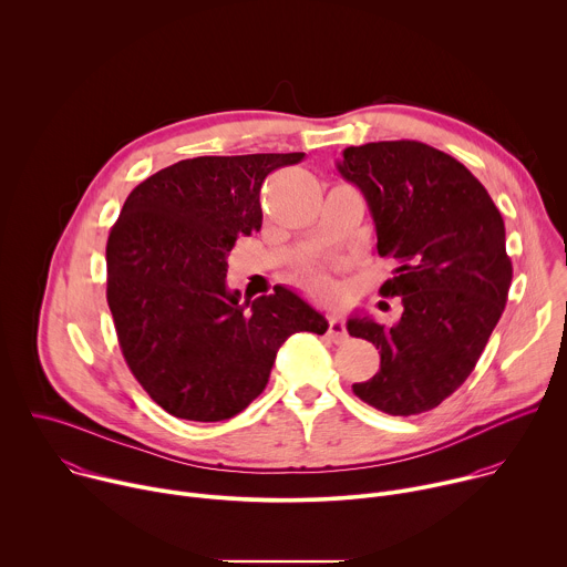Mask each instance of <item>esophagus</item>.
Masks as SVG:
<instances>
[{
	"label": "esophagus",
	"mask_w": 567,
	"mask_h": 567,
	"mask_svg": "<svg viewBox=\"0 0 567 567\" xmlns=\"http://www.w3.org/2000/svg\"><path fill=\"white\" fill-rule=\"evenodd\" d=\"M332 341H346L348 339V330H346V322L341 320V316L332 313L330 316V330H328Z\"/></svg>",
	"instance_id": "obj_1"
}]
</instances>
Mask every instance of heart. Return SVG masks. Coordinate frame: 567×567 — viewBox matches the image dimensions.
<instances>
[{"label": "heart", "mask_w": 567, "mask_h": 567, "mask_svg": "<svg viewBox=\"0 0 567 567\" xmlns=\"http://www.w3.org/2000/svg\"><path fill=\"white\" fill-rule=\"evenodd\" d=\"M300 280L305 282V285H309L311 289H316V291H330V278L326 276V274H320V271H316V269H307V271H302L300 274Z\"/></svg>", "instance_id": "obj_1"}]
</instances>
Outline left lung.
<instances>
[{"label":"left lung","instance_id":"1","mask_svg":"<svg viewBox=\"0 0 567 567\" xmlns=\"http://www.w3.org/2000/svg\"><path fill=\"white\" fill-rule=\"evenodd\" d=\"M337 171L368 202L377 254L396 262L381 293L403 307L394 326L348 318L350 337L381 354L379 372L352 390L388 415L433 411L473 372L505 311L503 215L457 158L420 141L346 147Z\"/></svg>","mask_w":567,"mask_h":567}]
</instances>
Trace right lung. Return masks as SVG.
Wrapping results in <instances>:
<instances>
[{
  "instance_id": "right-lung-1",
  "label": "right lung",
  "mask_w": 567,
  "mask_h": 567,
  "mask_svg": "<svg viewBox=\"0 0 567 567\" xmlns=\"http://www.w3.org/2000/svg\"><path fill=\"white\" fill-rule=\"evenodd\" d=\"M302 152L197 156L158 171L123 204L107 239V302L123 357L161 409L221 422L265 390L280 346L328 320L287 287L239 302L235 239L262 226L260 188Z\"/></svg>"
}]
</instances>
